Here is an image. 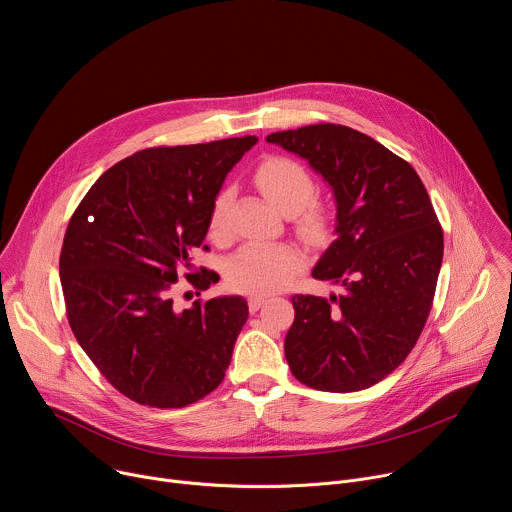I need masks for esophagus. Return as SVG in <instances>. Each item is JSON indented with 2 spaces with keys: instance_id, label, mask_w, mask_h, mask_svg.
<instances>
[{
  "instance_id": "obj_1",
  "label": "esophagus",
  "mask_w": 512,
  "mask_h": 512,
  "mask_svg": "<svg viewBox=\"0 0 512 512\" xmlns=\"http://www.w3.org/2000/svg\"><path fill=\"white\" fill-rule=\"evenodd\" d=\"M247 302H249V310L257 312L267 302V296L265 294H253V296H249Z\"/></svg>"
}]
</instances>
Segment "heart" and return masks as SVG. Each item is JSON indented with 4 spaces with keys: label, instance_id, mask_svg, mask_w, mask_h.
Segmentation results:
<instances>
[{
    "label": "heart",
    "instance_id": "b5f03b06",
    "mask_svg": "<svg viewBox=\"0 0 512 512\" xmlns=\"http://www.w3.org/2000/svg\"><path fill=\"white\" fill-rule=\"evenodd\" d=\"M263 196L289 214L298 235L310 243H318L330 229V208L314 196L316 184L312 174L294 158L269 156L253 174ZM231 190L216 192L208 212V229L214 237H225L229 229ZM304 253L291 243H247L227 261V281L237 291L267 294L287 285L302 267Z\"/></svg>",
    "mask_w": 512,
    "mask_h": 512
}]
</instances>
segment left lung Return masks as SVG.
Masks as SVG:
<instances>
[{"label":"left lung","mask_w":512,"mask_h":512,"mask_svg":"<svg viewBox=\"0 0 512 512\" xmlns=\"http://www.w3.org/2000/svg\"><path fill=\"white\" fill-rule=\"evenodd\" d=\"M267 141L308 160L336 198V239L312 277L332 281L338 294L291 298L289 369L318 391L369 389L407 358L427 322L442 225L411 164L369 135L318 123Z\"/></svg>","instance_id":"left-lung-1"}]
</instances>
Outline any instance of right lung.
Returning <instances> with one entry per match:
<instances>
[{
	"instance_id": "obj_1",
	"label": "right lung",
	"mask_w": 512,
	"mask_h": 512,
	"mask_svg": "<svg viewBox=\"0 0 512 512\" xmlns=\"http://www.w3.org/2000/svg\"><path fill=\"white\" fill-rule=\"evenodd\" d=\"M255 143L245 135L141 150L111 166L70 216L60 251L70 330L139 405L186 407L225 379L247 302L227 296L178 310L172 291L182 273L200 291L216 283L212 271H186L212 198Z\"/></svg>"
}]
</instances>
